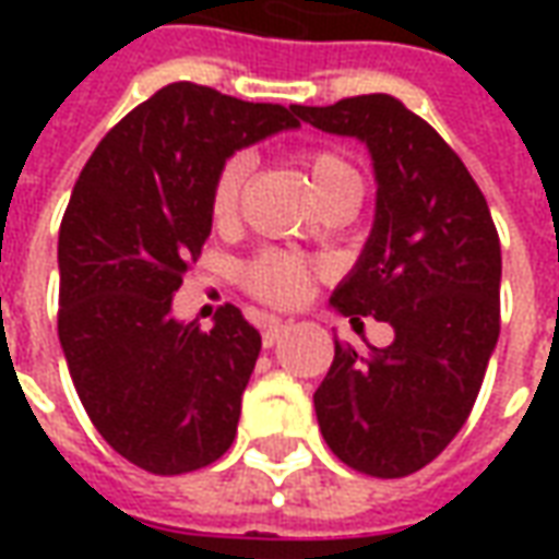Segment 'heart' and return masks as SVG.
I'll return each mask as SVG.
<instances>
[{
	"label": "heart",
	"mask_w": 559,
	"mask_h": 559,
	"mask_svg": "<svg viewBox=\"0 0 559 559\" xmlns=\"http://www.w3.org/2000/svg\"><path fill=\"white\" fill-rule=\"evenodd\" d=\"M257 287L266 293V296H272V299L284 302L293 290L302 287V278L293 275L290 269L281 266V263H266V266H260V272H257Z\"/></svg>",
	"instance_id": "obj_1"
}]
</instances>
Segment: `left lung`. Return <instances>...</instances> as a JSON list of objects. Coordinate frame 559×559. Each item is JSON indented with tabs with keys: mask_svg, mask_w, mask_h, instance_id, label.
<instances>
[{
	"mask_svg": "<svg viewBox=\"0 0 559 559\" xmlns=\"http://www.w3.org/2000/svg\"><path fill=\"white\" fill-rule=\"evenodd\" d=\"M284 128L278 107L170 83L107 131L59 227V341L80 404L155 476L215 464L236 440L260 332L230 302L173 311L212 233L233 152Z\"/></svg>",
	"mask_w": 559,
	"mask_h": 559,
	"instance_id": "left-lung-1",
	"label": "left lung"
}]
</instances>
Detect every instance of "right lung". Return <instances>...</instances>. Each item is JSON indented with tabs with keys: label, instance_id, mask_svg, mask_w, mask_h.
<instances>
[{
	"label": "right lung",
	"instance_id": "add662e5",
	"mask_svg": "<svg viewBox=\"0 0 559 559\" xmlns=\"http://www.w3.org/2000/svg\"><path fill=\"white\" fill-rule=\"evenodd\" d=\"M302 119L350 138L377 122L374 227L332 305L386 326L335 341L314 411L347 467L401 479L431 464L476 404L500 335V242L467 167L395 98H344Z\"/></svg>",
	"mask_w": 559,
	"mask_h": 559
}]
</instances>
